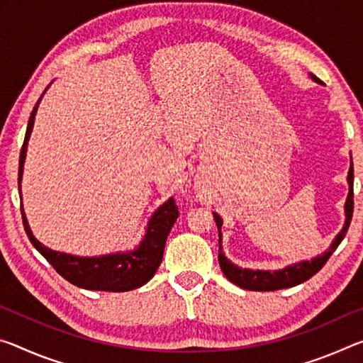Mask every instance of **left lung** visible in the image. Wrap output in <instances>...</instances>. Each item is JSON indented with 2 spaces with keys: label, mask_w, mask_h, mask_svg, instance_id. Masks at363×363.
I'll return each instance as SVG.
<instances>
[{
  "label": "left lung",
  "mask_w": 363,
  "mask_h": 363,
  "mask_svg": "<svg viewBox=\"0 0 363 363\" xmlns=\"http://www.w3.org/2000/svg\"><path fill=\"white\" fill-rule=\"evenodd\" d=\"M315 82H320L318 77H315L313 74H310ZM349 195L346 200V223H344V228L341 229V233L336 235V239L333 240V244L330 249H328L325 254H321L318 257L312 258V260L307 262H301V263H294L291 267H287L284 269H278V272H262V269H242L239 267H235L234 263H231L224 257L223 250H221V226L223 221L221 218L213 213V218H215L216 226H218V234H220V267L223 269V273L226 278L231 281V283L238 284L242 287V289H249V291H276V289H286V287H292L303 283L312 278L313 274L320 272L321 268L325 267V263L328 262V258L331 257L333 252L337 249V245L341 244V240L346 235L350 220H352V213H354V166L350 163V169H349Z\"/></svg>",
  "instance_id": "8db88e82"
}]
</instances>
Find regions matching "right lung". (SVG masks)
I'll return each mask as SVG.
<instances>
[{
  "label": "right lung",
  "instance_id": "1",
  "mask_svg": "<svg viewBox=\"0 0 363 363\" xmlns=\"http://www.w3.org/2000/svg\"><path fill=\"white\" fill-rule=\"evenodd\" d=\"M38 103L33 106V111L30 114L27 124L26 139L21 148L19 157V191H21V179H22V169H24L26 161V152H27V142L30 137V132L33 128V119H35ZM22 211V223H24V229L30 239L33 247L42 254L47 260L51 263L57 273L62 278L67 279L69 283L74 286L82 287V289L90 291H108V292H125L137 289V287L143 286L153 278L157 269L161 263L164 252V244L168 239V234L171 228L179 216V210L174 199H169L164 205L155 211V215L148 221V229L145 234V239L142 240L139 249L129 254H114V255H103V257H94V258H84L76 255L61 254V252H55L40 244L38 240L33 238V234L28 228L27 218L24 215V208L21 206Z\"/></svg>",
  "mask_w": 363,
  "mask_h": 363
}]
</instances>
